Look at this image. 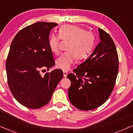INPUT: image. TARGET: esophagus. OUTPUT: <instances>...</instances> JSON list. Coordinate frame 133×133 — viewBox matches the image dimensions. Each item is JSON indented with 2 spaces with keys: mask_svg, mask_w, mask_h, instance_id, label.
<instances>
[{
  "mask_svg": "<svg viewBox=\"0 0 133 133\" xmlns=\"http://www.w3.org/2000/svg\"><path fill=\"white\" fill-rule=\"evenodd\" d=\"M63 77H66V76H67V75H68V72H66V71H63Z\"/></svg>",
  "mask_w": 133,
  "mask_h": 133,
  "instance_id": "34e87169",
  "label": "esophagus"
}]
</instances>
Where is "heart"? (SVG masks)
<instances>
[{"mask_svg": "<svg viewBox=\"0 0 133 133\" xmlns=\"http://www.w3.org/2000/svg\"><path fill=\"white\" fill-rule=\"evenodd\" d=\"M59 35H50L48 45L53 53L57 54L60 39L70 41L67 46L68 51L62 54L56 59V66L63 70H69L76 57L79 60L87 58L92 52L95 45L93 34L76 25H63L59 29Z\"/></svg>", "mask_w": 133, "mask_h": 133, "instance_id": "heart-1", "label": "heart"}]
</instances>
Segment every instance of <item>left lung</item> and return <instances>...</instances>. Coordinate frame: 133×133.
<instances>
[{"mask_svg": "<svg viewBox=\"0 0 133 133\" xmlns=\"http://www.w3.org/2000/svg\"><path fill=\"white\" fill-rule=\"evenodd\" d=\"M101 42L85 62L69 74L70 102L81 110L97 108L110 97L116 83L119 60L112 38L99 28Z\"/></svg>", "mask_w": 133, "mask_h": 133, "instance_id": "8db88e82", "label": "left lung"}]
</instances>
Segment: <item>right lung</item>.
I'll return each mask as SVG.
<instances>
[{
	"label": "right lung",
	"instance_id": "right-lung-1",
	"mask_svg": "<svg viewBox=\"0 0 133 133\" xmlns=\"http://www.w3.org/2000/svg\"><path fill=\"white\" fill-rule=\"evenodd\" d=\"M57 23L40 22L23 28L16 34L7 57L8 83L21 105L37 109L46 105L63 77L59 69L41 76L40 70L55 65L48 45L51 30Z\"/></svg>",
	"mask_w": 133,
	"mask_h": 133
}]
</instances>
